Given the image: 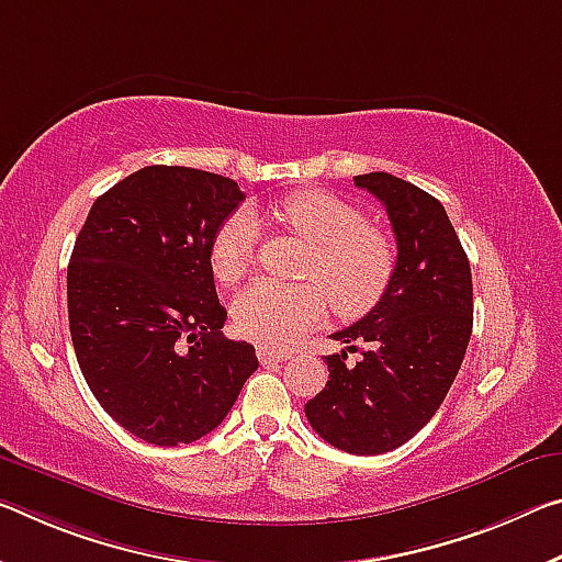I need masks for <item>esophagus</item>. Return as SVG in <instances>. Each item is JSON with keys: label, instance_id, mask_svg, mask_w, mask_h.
I'll return each instance as SVG.
<instances>
[{"label": "esophagus", "instance_id": "1", "mask_svg": "<svg viewBox=\"0 0 562 562\" xmlns=\"http://www.w3.org/2000/svg\"><path fill=\"white\" fill-rule=\"evenodd\" d=\"M257 358H260L262 364H270V362L290 360L292 355L290 352H280V350H267V347H260V350H257Z\"/></svg>", "mask_w": 562, "mask_h": 562}]
</instances>
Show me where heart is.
<instances>
[{"mask_svg": "<svg viewBox=\"0 0 562 562\" xmlns=\"http://www.w3.org/2000/svg\"><path fill=\"white\" fill-rule=\"evenodd\" d=\"M274 220L310 245L302 265L305 284L255 282L239 292L233 317L247 340L265 347H292L327 315V297L340 315L368 313L387 290L395 249L385 233L364 225L355 204L325 190H300L272 207ZM260 222L237 210L220 222L210 243L212 272L237 282L252 270Z\"/></svg>", "mask_w": 562, "mask_h": 562, "instance_id": "b5f03b06", "label": "heart"}]
</instances>
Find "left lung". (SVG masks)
Listing matches in <instances>:
<instances>
[{
    "mask_svg": "<svg viewBox=\"0 0 562 562\" xmlns=\"http://www.w3.org/2000/svg\"><path fill=\"white\" fill-rule=\"evenodd\" d=\"M355 184L385 204L397 260L378 305L329 335L347 347L325 358L329 380L305 415L337 450L380 456L420 432L448 395L473 333V278L432 194L387 172L358 175ZM358 349L350 366L346 352Z\"/></svg>",
    "mask_w": 562,
    "mask_h": 562,
    "instance_id": "obj_1",
    "label": "left lung"
}]
</instances>
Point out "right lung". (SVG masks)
Returning <instances> with one entry per match:
<instances>
[{
	"label": "right lung",
	"mask_w": 562,
	"mask_h": 562,
	"mask_svg": "<svg viewBox=\"0 0 562 562\" xmlns=\"http://www.w3.org/2000/svg\"><path fill=\"white\" fill-rule=\"evenodd\" d=\"M243 200L229 177L153 165L97 198L79 229L67 270L79 370L139 440H200L260 364L252 345L222 337L210 265L212 235Z\"/></svg>",
	"instance_id": "obj_1"
}]
</instances>
